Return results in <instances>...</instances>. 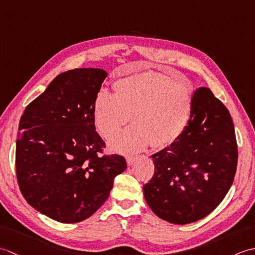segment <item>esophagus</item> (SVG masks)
Masks as SVG:
<instances>
[{
  "instance_id": "obj_1",
  "label": "esophagus",
  "mask_w": 255,
  "mask_h": 255,
  "mask_svg": "<svg viewBox=\"0 0 255 255\" xmlns=\"http://www.w3.org/2000/svg\"><path fill=\"white\" fill-rule=\"evenodd\" d=\"M134 160H136V158H134V156H131V155L126 156V161H127L128 166H131L134 163Z\"/></svg>"
}]
</instances>
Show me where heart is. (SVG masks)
I'll return each mask as SVG.
<instances>
[{"label": "heart", "mask_w": 255, "mask_h": 255, "mask_svg": "<svg viewBox=\"0 0 255 255\" xmlns=\"http://www.w3.org/2000/svg\"><path fill=\"white\" fill-rule=\"evenodd\" d=\"M115 93L102 90L93 105L99 132L112 138L131 119L133 126L110 142L114 151L134 153L151 144L164 148L186 130L193 115L194 89L155 72H141L116 80ZM132 118H130V116Z\"/></svg>", "instance_id": "obj_1"}]
</instances>
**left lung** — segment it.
Listing matches in <instances>:
<instances>
[{
    "label": "left lung",
    "mask_w": 255,
    "mask_h": 255,
    "mask_svg": "<svg viewBox=\"0 0 255 255\" xmlns=\"http://www.w3.org/2000/svg\"><path fill=\"white\" fill-rule=\"evenodd\" d=\"M151 158L154 175L143 186L151 210L174 225L206 217L223 202L237 170L238 148L229 111L209 89H197L186 130Z\"/></svg>",
    "instance_id": "left-lung-1"
}]
</instances>
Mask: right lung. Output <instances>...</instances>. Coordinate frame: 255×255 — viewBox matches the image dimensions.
I'll return each mask as SVG.
<instances>
[{
  "mask_svg": "<svg viewBox=\"0 0 255 255\" xmlns=\"http://www.w3.org/2000/svg\"><path fill=\"white\" fill-rule=\"evenodd\" d=\"M107 77L103 69L59 74L26 107L16 140V175L26 202L63 224L91 217L110 196L124 156L99 155L93 105Z\"/></svg>",
  "mask_w": 255,
  "mask_h": 255,
  "instance_id": "add662e5",
  "label": "right lung"
}]
</instances>
